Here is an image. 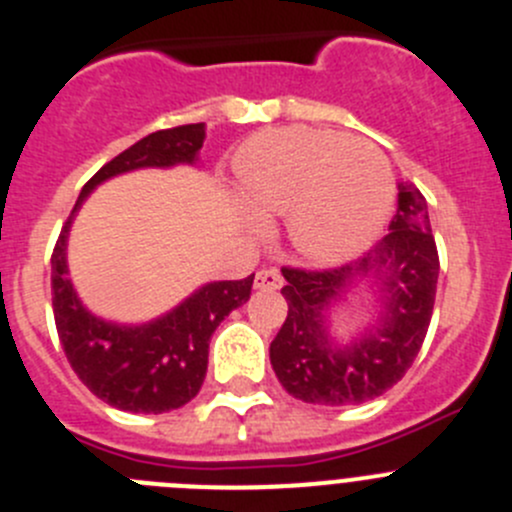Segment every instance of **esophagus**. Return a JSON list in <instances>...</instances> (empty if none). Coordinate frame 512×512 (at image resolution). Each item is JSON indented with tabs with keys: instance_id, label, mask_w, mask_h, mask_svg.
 Here are the masks:
<instances>
[{
	"instance_id": "obj_1",
	"label": "esophagus",
	"mask_w": 512,
	"mask_h": 512,
	"mask_svg": "<svg viewBox=\"0 0 512 512\" xmlns=\"http://www.w3.org/2000/svg\"><path fill=\"white\" fill-rule=\"evenodd\" d=\"M255 287L257 290H280L282 287V275L275 267H262L255 275Z\"/></svg>"
}]
</instances>
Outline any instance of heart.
Instances as JSON below:
<instances>
[{
  "label": "heart",
  "instance_id": "b5f03b06",
  "mask_svg": "<svg viewBox=\"0 0 512 512\" xmlns=\"http://www.w3.org/2000/svg\"><path fill=\"white\" fill-rule=\"evenodd\" d=\"M240 187L260 215H287L295 250L317 262L360 255L395 200L388 157L372 142L332 130H270L242 150Z\"/></svg>",
  "mask_w": 512,
  "mask_h": 512
}]
</instances>
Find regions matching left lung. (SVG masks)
<instances>
[{
  "label": "left lung",
  "mask_w": 512,
  "mask_h": 512,
  "mask_svg": "<svg viewBox=\"0 0 512 512\" xmlns=\"http://www.w3.org/2000/svg\"><path fill=\"white\" fill-rule=\"evenodd\" d=\"M440 257L425 197L400 185L390 232L355 265L310 270L282 267L287 317L270 345L277 380L292 398L312 405H360L403 380L428 335ZM355 274L383 282L381 322L355 346L331 345L324 330L329 302Z\"/></svg>",
  "instance_id": "1"
}]
</instances>
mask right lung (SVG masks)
<instances>
[{"label": "right lung", "instance_id": "right-lung-1", "mask_svg": "<svg viewBox=\"0 0 512 512\" xmlns=\"http://www.w3.org/2000/svg\"><path fill=\"white\" fill-rule=\"evenodd\" d=\"M205 142V124H182L147 135L130 150L109 160L79 192L72 215L84 197L122 172L140 167H170L197 160ZM64 222L52 252V310L59 342L79 380L107 405L127 413H170L200 393L207 372L210 337L235 307L250 300L252 280L210 282L160 320L124 327L89 315L67 277Z\"/></svg>", "mask_w": 512, "mask_h": 512}]
</instances>
